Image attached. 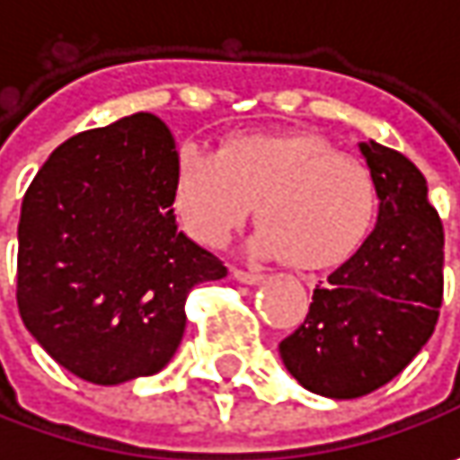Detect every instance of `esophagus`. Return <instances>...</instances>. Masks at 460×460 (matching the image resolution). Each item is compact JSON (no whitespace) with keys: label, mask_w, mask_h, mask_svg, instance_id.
<instances>
[{"label":"esophagus","mask_w":460,"mask_h":460,"mask_svg":"<svg viewBox=\"0 0 460 460\" xmlns=\"http://www.w3.org/2000/svg\"><path fill=\"white\" fill-rule=\"evenodd\" d=\"M233 276L238 279L240 284H261L266 279V276L258 274V271H245V269H238V266L233 269Z\"/></svg>","instance_id":"esophagus-1"}]
</instances>
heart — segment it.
Listing matches in <instances>:
<instances>
[{
	"mask_svg": "<svg viewBox=\"0 0 460 460\" xmlns=\"http://www.w3.org/2000/svg\"><path fill=\"white\" fill-rule=\"evenodd\" d=\"M171 202L189 238L207 248H222L256 207L263 225L251 251L314 271L358 251L379 197L371 168L323 135L248 133L217 153L181 146Z\"/></svg>",
	"mask_w": 460,
	"mask_h": 460,
	"instance_id": "b5f03b06",
	"label": "heart"
}]
</instances>
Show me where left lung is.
<instances>
[{"label": "left lung", "instance_id": "8db88e82", "mask_svg": "<svg viewBox=\"0 0 460 460\" xmlns=\"http://www.w3.org/2000/svg\"><path fill=\"white\" fill-rule=\"evenodd\" d=\"M358 148L376 181V227L279 343L294 379L330 399L371 394L402 374L430 341L443 305V222L425 176L374 140Z\"/></svg>", "mask_w": 460, "mask_h": 460}]
</instances>
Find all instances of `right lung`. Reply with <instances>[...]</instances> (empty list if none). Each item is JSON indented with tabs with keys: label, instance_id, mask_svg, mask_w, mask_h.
I'll use <instances>...</instances> for the list:
<instances>
[{
	"label": "right lung",
	"instance_id": "right-lung-1",
	"mask_svg": "<svg viewBox=\"0 0 460 460\" xmlns=\"http://www.w3.org/2000/svg\"><path fill=\"white\" fill-rule=\"evenodd\" d=\"M176 143L137 112L68 137L27 186L17 227V307L74 376H151L184 338L186 296L227 276L176 225Z\"/></svg>",
	"mask_w": 460,
	"mask_h": 460
}]
</instances>
